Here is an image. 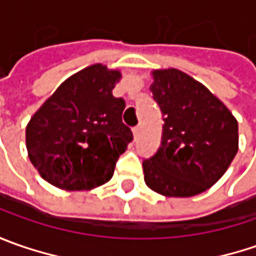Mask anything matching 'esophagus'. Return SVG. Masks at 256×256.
<instances>
[{
  "label": "esophagus",
  "instance_id": "obj_1",
  "mask_svg": "<svg viewBox=\"0 0 256 256\" xmlns=\"http://www.w3.org/2000/svg\"><path fill=\"white\" fill-rule=\"evenodd\" d=\"M141 132V126L140 125H136V126H134L132 128V134H134V138H138V135Z\"/></svg>",
  "mask_w": 256,
  "mask_h": 256
}]
</instances>
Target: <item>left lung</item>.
Masks as SVG:
<instances>
[{
  "label": "left lung",
  "instance_id": "obj_1",
  "mask_svg": "<svg viewBox=\"0 0 256 256\" xmlns=\"http://www.w3.org/2000/svg\"><path fill=\"white\" fill-rule=\"evenodd\" d=\"M151 75L164 125L160 150L142 162L145 184L164 196L198 195L221 180L238 152V121L205 85L180 70Z\"/></svg>",
  "mask_w": 256,
  "mask_h": 256
}]
</instances>
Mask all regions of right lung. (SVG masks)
<instances>
[{"mask_svg": "<svg viewBox=\"0 0 256 256\" xmlns=\"http://www.w3.org/2000/svg\"><path fill=\"white\" fill-rule=\"evenodd\" d=\"M120 70L94 64L66 78L31 116L25 130L28 158L60 190L90 191L108 182L132 141L122 122L125 102L112 90Z\"/></svg>", "mask_w": 256, "mask_h": 256, "instance_id": "obj_1", "label": "right lung"}]
</instances>
